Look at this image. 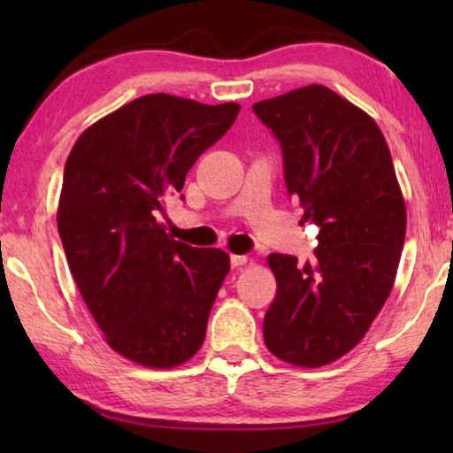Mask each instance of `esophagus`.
I'll list each match as a JSON object with an SVG mask.
<instances>
[{
  "label": "esophagus",
  "instance_id": "obj_1",
  "mask_svg": "<svg viewBox=\"0 0 453 453\" xmlns=\"http://www.w3.org/2000/svg\"><path fill=\"white\" fill-rule=\"evenodd\" d=\"M250 262L248 256H237V254H232V265L234 267H242Z\"/></svg>",
  "mask_w": 453,
  "mask_h": 453
}]
</instances>
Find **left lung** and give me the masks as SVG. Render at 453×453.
<instances>
[{
	"mask_svg": "<svg viewBox=\"0 0 453 453\" xmlns=\"http://www.w3.org/2000/svg\"><path fill=\"white\" fill-rule=\"evenodd\" d=\"M254 111L281 143L303 219L319 227L311 264L267 256L278 289L264 340L281 362L321 367L364 340L394 288L408 224L402 188L373 118L329 88L291 89Z\"/></svg>",
	"mask_w": 453,
	"mask_h": 453,
	"instance_id": "1",
	"label": "left lung"
}]
</instances>
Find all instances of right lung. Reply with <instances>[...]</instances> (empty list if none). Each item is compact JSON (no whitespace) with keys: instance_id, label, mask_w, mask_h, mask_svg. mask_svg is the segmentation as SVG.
<instances>
[{"instance_id":"right-lung-1","label":"right lung","mask_w":453,"mask_h":453,"mask_svg":"<svg viewBox=\"0 0 453 453\" xmlns=\"http://www.w3.org/2000/svg\"><path fill=\"white\" fill-rule=\"evenodd\" d=\"M237 111L142 96L91 124L67 156L58 232L91 318L129 362L170 370L202 348L229 256L175 242L157 213Z\"/></svg>"}]
</instances>
